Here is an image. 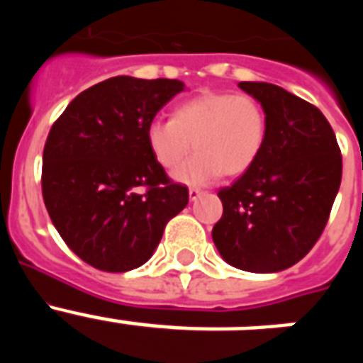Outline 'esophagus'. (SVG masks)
Masks as SVG:
<instances>
[{
  "label": "esophagus",
  "mask_w": 363,
  "mask_h": 363,
  "mask_svg": "<svg viewBox=\"0 0 363 363\" xmlns=\"http://www.w3.org/2000/svg\"><path fill=\"white\" fill-rule=\"evenodd\" d=\"M201 194H203V192H201L200 189H189V198H191V201H196Z\"/></svg>",
  "instance_id": "esophagus-1"
}]
</instances>
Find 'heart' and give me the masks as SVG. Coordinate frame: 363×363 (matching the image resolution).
<instances>
[{
	"mask_svg": "<svg viewBox=\"0 0 363 363\" xmlns=\"http://www.w3.org/2000/svg\"><path fill=\"white\" fill-rule=\"evenodd\" d=\"M267 112L251 94L207 91L172 111L171 121H152L145 140L152 160L187 185L245 174L264 152Z\"/></svg>",
	"mask_w": 363,
	"mask_h": 363,
	"instance_id": "obj_1",
	"label": "heart"
}]
</instances>
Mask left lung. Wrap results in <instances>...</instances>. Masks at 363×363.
<instances>
[{
    "mask_svg": "<svg viewBox=\"0 0 363 363\" xmlns=\"http://www.w3.org/2000/svg\"><path fill=\"white\" fill-rule=\"evenodd\" d=\"M238 85L265 107L267 140L258 162L218 191L223 214L213 240L233 267L278 272L322 236L342 182V154L318 107L272 83Z\"/></svg>",
    "mask_w": 363,
    "mask_h": 363,
    "instance_id": "left-lung-1",
    "label": "left lung"
}]
</instances>
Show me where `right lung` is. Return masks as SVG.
I'll return each mask as SVG.
<instances>
[{"instance_id": "1", "label": "right lung", "mask_w": 363, "mask_h": 363, "mask_svg": "<svg viewBox=\"0 0 363 363\" xmlns=\"http://www.w3.org/2000/svg\"><path fill=\"white\" fill-rule=\"evenodd\" d=\"M182 91L178 79L116 76L76 96L54 121L41 192L54 227L85 264L140 267L189 203V189L154 162L145 140L160 108Z\"/></svg>"}]
</instances>
